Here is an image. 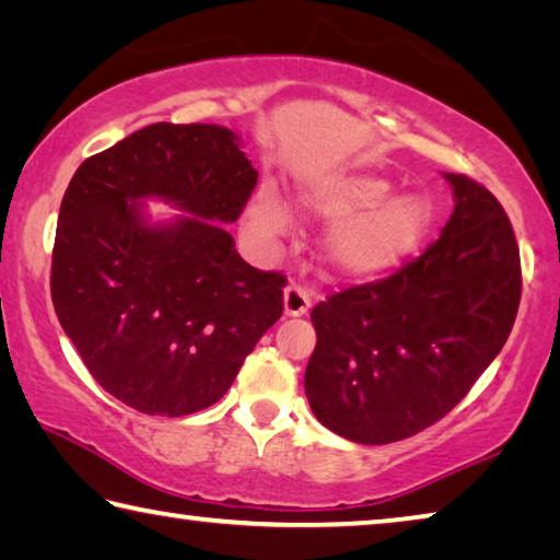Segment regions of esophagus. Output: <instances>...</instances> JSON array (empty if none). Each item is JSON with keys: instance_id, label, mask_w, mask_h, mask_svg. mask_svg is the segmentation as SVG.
Instances as JSON below:
<instances>
[{"instance_id": "obj_1", "label": "esophagus", "mask_w": 560, "mask_h": 560, "mask_svg": "<svg viewBox=\"0 0 560 560\" xmlns=\"http://www.w3.org/2000/svg\"><path fill=\"white\" fill-rule=\"evenodd\" d=\"M311 308V293L308 289L299 287V283H289L287 289H283V314L296 318L303 316L306 311Z\"/></svg>"}]
</instances>
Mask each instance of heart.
Returning a JSON list of instances; mask_svg holds the SVG:
<instances>
[{"label": "heart", "instance_id": "b5f03b06", "mask_svg": "<svg viewBox=\"0 0 560 560\" xmlns=\"http://www.w3.org/2000/svg\"><path fill=\"white\" fill-rule=\"evenodd\" d=\"M301 205L311 214L338 222L328 236V261L340 277L373 279L420 249L432 226V205L422 195H393V183L371 173L316 179L303 189ZM289 205L261 187L249 205L254 232L279 236L289 230Z\"/></svg>", "mask_w": 560, "mask_h": 560}]
</instances>
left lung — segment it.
<instances>
[{
    "instance_id": "8db88e82",
    "label": "left lung",
    "mask_w": 560,
    "mask_h": 560,
    "mask_svg": "<svg viewBox=\"0 0 560 560\" xmlns=\"http://www.w3.org/2000/svg\"><path fill=\"white\" fill-rule=\"evenodd\" d=\"M454 212L438 242L390 277L311 311L306 397L320 424L360 444L407 440L442 420L499 355L516 320L521 259L504 207L444 175Z\"/></svg>"
}]
</instances>
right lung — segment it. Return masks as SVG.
Listing matches in <instances>:
<instances>
[{"label": "right lung", "instance_id": "1", "mask_svg": "<svg viewBox=\"0 0 560 560\" xmlns=\"http://www.w3.org/2000/svg\"><path fill=\"white\" fill-rule=\"evenodd\" d=\"M257 170L230 128L153 122L83 160L66 189L51 301L103 390L145 415L183 417L230 390L244 358L283 314L287 277L234 249ZM192 218L150 228L138 199Z\"/></svg>", "mask_w": 560, "mask_h": 560}]
</instances>
